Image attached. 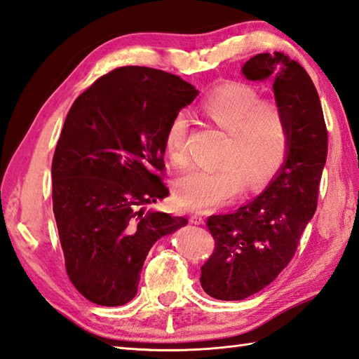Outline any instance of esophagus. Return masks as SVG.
I'll use <instances>...</instances> for the list:
<instances>
[{"label":"esophagus","instance_id":"34e87169","mask_svg":"<svg viewBox=\"0 0 359 359\" xmlns=\"http://www.w3.org/2000/svg\"><path fill=\"white\" fill-rule=\"evenodd\" d=\"M189 220H191V224H194V225L203 224V217L199 215V212H194V215L189 216Z\"/></svg>","mask_w":359,"mask_h":359}]
</instances>
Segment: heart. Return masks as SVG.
Listing matches in <instances>:
<instances>
[{
    "label": "heart",
    "instance_id": "1",
    "mask_svg": "<svg viewBox=\"0 0 359 359\" xmlns=\"http://www.w3.org/2000/svg\"><path fill=\"white\" fill-rule=\"evenodd\" d=\"M205 117L226 131L217 152V166L194 170L175 185V199L188 210L212 208L248 188L265 184L285 162L290 133L285 114L278 103L259 100V93L243 81H225L202 98ZM165 151L171 163L189 166L188 118L175 114L166 128Z\"/></svg>",
    "mask_w": 359,
    "mask_h": 359
}]
</instances>
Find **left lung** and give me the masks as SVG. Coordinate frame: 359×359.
<instances>
[{"label":"left lung","instance_id":"8db88e82","mask_svg":"<svg viewBox=\"0 0 359 359\" xmlns=\"http://www.w3.org/2000/svg\"><path fill=\"white\" fill-rule=\"evenodd\" d=\"M242 74L248 80L273 81L290 142L285 163L261 196L207 219L215 250L202 265L201 284L220 301L261 292L292 261L316 211L329 140L318 90L299 63L284 52L257 53Z\"/></svg>","mask_w":359,"mask_h":359}]
</instances>
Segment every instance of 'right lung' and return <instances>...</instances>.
Masks as SVG:
<instances>
[{
	"instance_id": "add662e5",
	"label": "right lung",
	"mask_w": 359,
	"mask_h": 359,
	"mask_svg": "<svg viewBox=\"0 0 359 359\" xmlns=\"http://www.w3.org/2000/svg\"><path fill=\"white\" fill-rule=\"evenodd\" d=\"M199 90L177 75L123 66L71 106L52 160V202L66 273L90 302L117 307L137 293L157 239L185 217L142 208L170 191L165 134Z\"/></svg>"
}]
</instances>
